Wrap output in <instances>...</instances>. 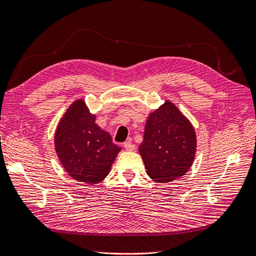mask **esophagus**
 Here are the masks:
<instances>
[{
  "instance_id": "34e87169",
  "label": "esophagus",
  "mask_w": 256,
  "mask_h": 256,
  "mask_svg": "<svg viewBox=\"0 0 256 256\" xmlns=\"http://www.w3.org/2000/svg\"><path fill=\"white\" fill-rule=\"evenodd\" d=\"M123 146H124V148L126 150H128V152H132V150H135V145L132 142H130V140H128V142H125Z\"/></svg>"
}]
</instances>
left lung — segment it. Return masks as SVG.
Returning a JSON list of instances; mask_svg holds the SVG:
<instances>
[{"label": "left lung", "instance_id": "obj_1", "mask_svg": "<svg viewBox=\"0 0 256 256\" xmlns=\"http://www.w3.org/2000/svg\"><path fill=\"white\" fill-rule=\"evenodd\" d=\"M197 138L189 120L166 100L145 124L143 142L138 146L148 175L157 182L182 177L192 167Z\"/></svg>", "mask_w": 256, "mask_h": 256}]
</instances>
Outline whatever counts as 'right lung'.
<instances>
[{"mask_svg":"<svg viewBox=\"0 0 256 256\" xmlns=\"http://www.w3.org/2000/svg\"><path fill=\"white\" fill-rule=\"evenodd\" d=\"M55 150L69 176L94 184L108 175L121 148L113 144L110 134L98 126L94 114L79 99L68 108L58 123Z\"/></svg>","mask_w":256,"mask_h":256,"instance_id":"1","label":"right lung"}]
</instances>
